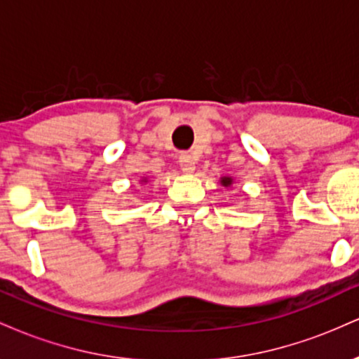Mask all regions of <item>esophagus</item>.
<instances>
[{
  "label": "esophagus",
  "mask_w": 359,
  "mask_h": 359,
  "mask_svg": "<svg viewBox=\"0 0 359 359\" xmlns=\"http://www.w3.org/2000/svg\"><path fill=\"white\" fill-rule=\"evenodd\" d=\"M180 168H182L184 174H192L196 170V160L189 154H184L180 156Z\"/></svg>",
  "instance_id": "obj_1"
}]
</instances>
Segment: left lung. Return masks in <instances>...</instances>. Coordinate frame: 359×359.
Returning a JSON list of instances; mask_svg holds the SVG:
<instances>
[{
	"instance_id": "left-lung-1",
	"label": "left lung",
	"mask_w": 359,
	"mask_h": 359,
	"mask_svg": "<svg viewBox=\"0 0 359 359\" xmlns=\"http://www.w3.org/2000/svg\"><path fill=\"white\" fill-rule=\"evenodd\" d=\"M219 182H221L222 187H231L233 182H234V179H233V177H229V175H224V177H221Z\"/></svg>"
}]
</instances>
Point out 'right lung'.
Returning a JSON list of instances; mask_svg holds the SVG:
<instances>
[{"instance_id":"add662e5","label":"right lung","mask_w":359,"mask_h":359,"mask_svg":"<svg viewBox=\"0 0 359 359\" xmlns=\"http://www.w3.org/2000/svg\"><path fill=\"white\" fill-rule=\"evenodd\" d=\"M147 182H148L147 177H142V179H140V184H147Z\"/></svg>"}]
</instances>
